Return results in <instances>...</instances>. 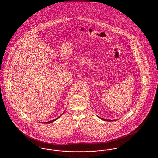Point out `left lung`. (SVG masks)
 I'll use <instances>...</instances> for the list:
<instances>
[{"label": "left lung", "instance_id": "1", "mask_svg": "<svg viewBox=\"0 0 158 158\" xmlns=\"http://www.w3.org/2000/svg\"><path fill=\"white\" fill-rule=\"evenodd\" d=\"M100 118H101L102 120H105V121H115V120H106V119H104V118H100V117H99Z\"/></svg>", "mask_w": 158, "mask_h": 158}]
</instances>
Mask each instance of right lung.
<instances>
[{"label": "right lung", "mask_w": 158, "mask_h": 158, "mask_svg": "<svg viewBox=\"0 0 158 158\" xmlns=\"http://www.w3.org/2000/svg\"><path fill=\"white\" fill-rule=\"evenodd\" d=\"M64 113H63V114H61V115H63V114H64ZM61 115H60V116H59V117H57V118H56V119H54V120H51V121H49V122H44V123H52V122H54V121H55V120H57V119H58V118H60V117H61Z\"/></svg>", "instance_id": "1"}]
</instances>
